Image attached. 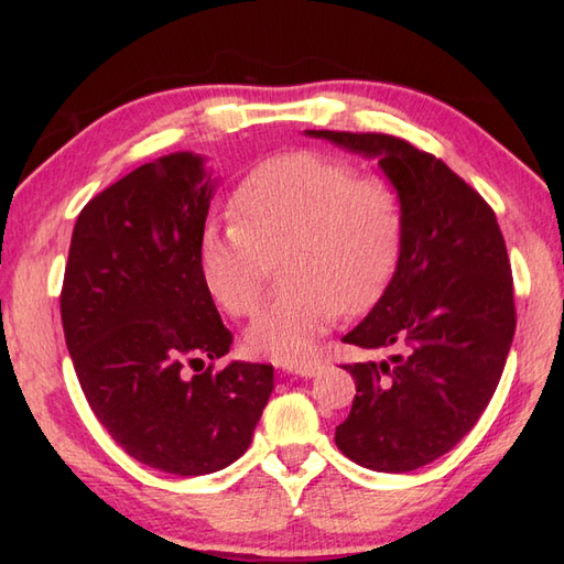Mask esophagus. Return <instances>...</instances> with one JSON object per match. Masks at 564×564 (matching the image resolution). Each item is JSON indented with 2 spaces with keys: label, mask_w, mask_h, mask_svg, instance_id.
I'll use <instances>...</instances> for the list:
<instances>
[{
  "label": "esophagus",
  "mask_w": 564,
  "mask_h": 564,
  "mask_svg": "<svg viewBox=\"0 0 564 564\" xmlns=\"http://www.w3.org/2000/svg\"><path fill=\"white\" fill-rule=\"evenodd\" d=\"M285 370H289V373H295V376H303V378H313V376H317L319 370H322V364L319 361L289 364V366H285Z\"/></svg>",
  "instance_id": "34e87169"
}]
</instances>
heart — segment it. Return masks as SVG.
I'll use <instances>...</instances> for the list:
<instances>
[{"label": "heart", "instance_id": "b5f03b06", "mask_svg": "<svg viewBox=\"0 0 564 564\" xmlns=\"http://www.w3.org/2000/svg\"><path fill=\"white\" fill-rule=\"evenodd\" d=\"M232 206L239 220L208 225L200 237V271L227 313L251 317L273 259L285 251L291 285L247 332L249 351L271 361H303L341 310L373 307L398 269L402 191L337 154L295 150L261 162L237 186Z\"/></svg>", "mask_w": 564, "mask_h": 564}]
</instances>
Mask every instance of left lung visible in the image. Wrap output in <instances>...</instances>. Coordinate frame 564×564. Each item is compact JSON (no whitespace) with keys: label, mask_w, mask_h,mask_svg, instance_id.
<instances>
[{"label":"left lung","mask_w":564,"mask_h":564,"mask_svg":"<svg viewBox=\"0 0 564 564\" xmlns=\"http://www.w3.org/2000/svg\"><path fill=\"white\" fill-rule=\"evenodd\" d=\"M378 160L404 198L390 285L344 341L392 346L390 361L341 366L356 380L339 451L378 473H410L470 431L499 386L517 329L513 279L495 210L434 154L386 133L307 130Z\"/></svg>","instance_id":"left-lung-1"}]
</instances>
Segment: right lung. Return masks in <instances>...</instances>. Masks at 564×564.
<instances>
[{
	"label": "right lung",
	"instance_id": "obj_1",
	"mask_svg": "<svg viewBox=\"0 0 564 564\" xmlns=\"http://www.w3.org/2000/svg\"><path fill=\"white\" fill-rule=\"evenodd\" d=\"M213 188L191 152L118 178L77 215L59 293L91 412L130 458L182 477L235 463L273 390V366L215 368L232 334L200 271Z\"/></svg>",
	"mask_w": 564,
	"mask_h": 564
}]
</instances>
